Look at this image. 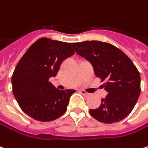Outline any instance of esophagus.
Masks as SVG:
<instances>
[{"mask_svg": "<svg viewBox=\"0 0 148 148\" xmlns=\"http://www.w3.org/2000/svg\"><path fill=\"white\" fill-rule=\"evenodd\" d=\"M80 93H81L82 95H83L86 96V97L90 95V94H89V93H87L86 91H85V90H80Z\"/></svg>", "mask_w": 148, "mask_h": 148, "instance_id": "34e87169", "label": "esophagus"}]
</instances>
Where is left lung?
<instances>
[{"label": "left lung", "mask_w": 148, "mask_h": 148, "mask_svg": "<svg viewBox=\"0 0 148 148\" xmlns=\"http://www.w3.org/2000/svg\"><path fill=\"white\" fill-rule=\"evenodd\" d=\"M78 55L91 63L95 74L106 81V98L90 114L101 123H113L121 121L133 110L140 95V74L124 53L116 46L99 41L72 43Z\"/></svg>", "instance_id": "1"}]
</instances>
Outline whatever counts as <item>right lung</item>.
Segmentation results:
<instances>
[{
  "mask_svg": "<svg viewBox=\"0 0 148 148\" xmlns=\"http://www.w3.org/2000/svg\"><path fill=\"white\" fill-rule=\"evenodd\" d=\"M72 43L42 38L25 53L12 76L13 95L21 109L35 120L49 122L66 111L74 90H60L49 82L64 60L74 53Z\"/></svg>",
  "mask_w": 148,
  "mask_h": 148,
  "instance_id": "add662e5",
  "label": "right lung"
}]
</instances>
